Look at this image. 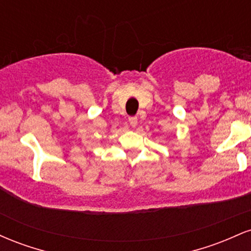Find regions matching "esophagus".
I'll use <instances>...</instances> for the list:
<instances>
[{"label":"esophagus","instance_id":"1","mask_svg":"<svg viewBox=\"0 0 251 251\" xmlns=\"http://www.w3.org/2000/svg\"><path fill=\"white\" fill-rule=\"evenodd\" d=\"M128 122H129V125H131L132 127H135L138 124V118L137 117H129Z\"/></svg>","mask_w":251,"mask_h":251}]
</instances>
